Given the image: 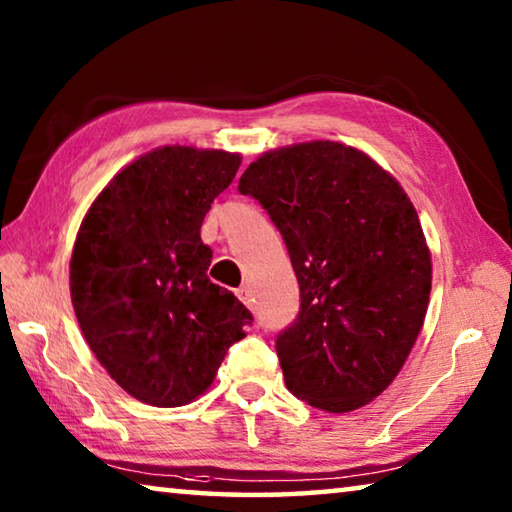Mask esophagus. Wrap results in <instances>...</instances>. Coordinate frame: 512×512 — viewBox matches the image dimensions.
Returning a JSON list of instances; mask_svg holds the SVG:
<instances>
[{"label": "esophagus", "instance_id": "obj_1", "mask_svg": "<svg viewBox=\"0 0 512 512\" xmlns=\"http://www.w3.org/2000/svg\"><path fill=\"white\" fill-rule=\"evenodd\" d=\"M237 296L241 302H246V305H250L253 302V291H250L248 284H241V287L237 289Z\"/></svg>", "mask_w": 512, "mask_h": 512}]
</instances>
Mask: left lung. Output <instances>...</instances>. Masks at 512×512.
Returning a JSON list of instances; mask_svg holds the SVG:
<instances>
[{
    "label": "left lung",
    "mask_w": 512,
    "mask_h": 512,
    "mask_svg": "<svg viewBox=\"0 0 512 512\" xmlns=\"http://www.w3.org/2000/svg\"><path fill=\"white\" fill-rule=\"evenodd\" d=\"M253 196L284 239L300 309L275 339L289 391L329 413L377 397L418 339L431 255L400 183L339 142L277 149L250 164Z\"/></svg>",
    "instance_id": "left-lung-1"
}]
</instances>
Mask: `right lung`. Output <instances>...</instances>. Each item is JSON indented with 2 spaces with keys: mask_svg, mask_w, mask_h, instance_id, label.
<instances>
[{
  "mask_svg": "<svg viewBox=\"0 0 512 512\" xmlns=\"http://www.w3.org/2000/svg\"><path fill=\"white\" fill-rule=\"evenodd\" d=\"M239 155L164 146L119 171L76 237L69 289L83 336L140 402L183 406L214 381L253 314L207 277L201 225Z\"/></svg>",
  "mask_w": 512,
  "mask_h": 512,
  "instance_id": "1",
  "label": "right lung"
}]
</instances>
